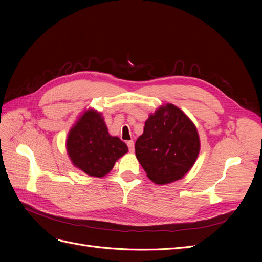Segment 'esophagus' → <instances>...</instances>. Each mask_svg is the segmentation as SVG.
<instances>
[{
  "mask_svg": "<svg viewBox=\"0 0 262 262\" xmlns=\"http://www.w3.org/2000/svg\"><path fill=\"white\" fill-rule=\"evenodd\" d=\"M126 145H128L130 152L133 153L134 152V142H133V140H130V141L126 142Z\"/></svg>",
  "mask_w": 262,
  "mask_h": 262,
  "instance_id": "34e87169",
  "label": "esophagus"
}]
</instances>
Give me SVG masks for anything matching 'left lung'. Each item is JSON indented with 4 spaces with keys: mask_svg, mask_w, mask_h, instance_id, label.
I'll list each match as a JSON object with an SVG mask.
<instances>
[{
    "mask_svg": "<svg viewBox=\"0 0 262 262\" xmlns=\"http://www.w3.org/2000/svg\"><path fill=\"white\" fill-rule=\"evenodd\" d=\"M200 152V139L188 116L172 104L158 108L145 121L136 142V156L157 185L184 177Z\"/></svg>",
    "mask_w": 262,
    "mask_h": 262,
    "instance_id": "1",
    "label": "left lung"
}]
</instances>
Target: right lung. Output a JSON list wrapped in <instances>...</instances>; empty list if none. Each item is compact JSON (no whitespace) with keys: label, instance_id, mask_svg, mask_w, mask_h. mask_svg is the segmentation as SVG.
<instances>
[{"label":"right lung","instance_id":"obj_1","mask_svg":"<svg viewBox=\"0 0 262 262\" xmlns=\"http://www.w3.org/2000/svg\"><path fill=\"white\" fill-rule=\"evenodd\" d=\"M67 150L75 167L89 176L104 177L128 152V146L110 136L99 113L89 109L70 130Z\"/></svg>","mask_w":262,"mask_h":262}]
</instances>
